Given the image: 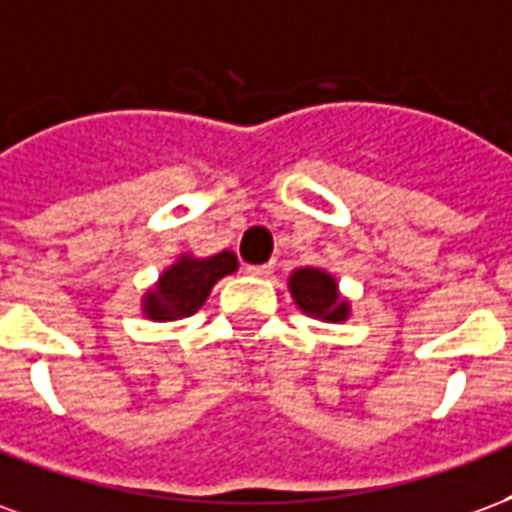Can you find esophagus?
<instances>
[{"label": "esophagus", "instance_id": "esophagus-1", "mask_svg": "<svg viewBox=\"0 0 512 512\" xmlns=\"http://www.w3.org/2000/svg\"><path fill=\"white\" fill-rule=\"evenodd\" d=\"M272 270H275V264H253V267H248L253 278H267V275H272Z\"/></svg>", "mask_w": 512, "mask_h": 512}]
</instances>
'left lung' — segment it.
<instances>
[{"label": "left lung", "instance_id": "left-lung-1", "mask_svg": "<svg viewBox=\"0 0 512 512\" xmlns=\"http://www.w3.org/2000/svg\"><path fill=\"white\" fill-rule=\"evenodd\" d=\"M289 292L294 305L305 316L322 319V322H346L352 305L338 292V281L322 267H300L289 275Z\"/></svg>", "mask_w": 512, "mask_h": 512}]
</instances>
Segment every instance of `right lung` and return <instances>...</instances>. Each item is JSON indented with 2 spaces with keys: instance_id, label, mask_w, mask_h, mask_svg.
I'll use <instances>...</instances> for the list:
<instances>
[{
  "instance_id": "add662e5",
  "label": "right lung",
  "mask_w": 512,
  "mask_h": 512,
  "mask_svg": "<svg viewBox=\"0 0 512 512\" xmlns=\"http://www.w3.org/2000/svg\"><path fill=\"white\" fill-rule=\"evenodd\" d=\"M237 256L231 251H220L215 256H193L182 253L171 267L160 272L158 283L144 294L141 311L149 322H177L193 316L210 297L212 286L237 272Z\"/></svg>"
}]
</instances>
